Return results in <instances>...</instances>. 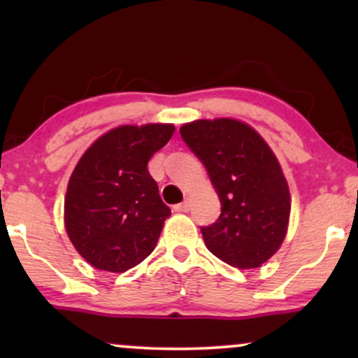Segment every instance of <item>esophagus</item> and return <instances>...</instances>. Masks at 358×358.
Listing matches in <instances>:
<instances>
[{"label": "esophagus", "mask_w": 358, "mask_h": 358, "mask_svg": "<svg viewBox=\"0 0 358 358\" xmlns=\"http://www.w3.org/2000/svg\"><path fill=\"white\" fill-rule=\"evenodd\" d=\"M174 210H176V212H184V213L189 212V210H190V200L185 199L184 202L174 205Z\"/></svg>", "instance_id": "esophagus-1"}]
</instances>
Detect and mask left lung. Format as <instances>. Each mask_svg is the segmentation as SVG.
Wrapping results in <instances>:
<instances>
[{
    "instance_id": "8db88e82",
    "label": "left lung",
    "mask_w": 358,
    "mask_h": 358,
    "mask_svg": "<svg viewBox=\"0 0 358 358\" xmlns=\"http://www.w3.org/2000/svg\"><path fill=\"white\" fill-rule=\"evenodd\" d=\"M179 131L222 202L217 222L200 228L205 246L233 267L262 266L282 246L292 207L275 155L252 127L234 119L195 120Z\"/></svg>"
}]
</instances>
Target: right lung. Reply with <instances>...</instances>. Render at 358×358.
<instances>
[{
    "label": "right lung",
    "mask_w": 358,
    "mask_h": 358,
    "mask_svg": "<svg viewBox=\"0 0 358 358\" xmlns=\"http://www.w3.org/2000/svg\"><path fill=\"white\" fill-rule=\"evenodd\" d=\"M174 130L171 124L120 125L78 161L65 195V228L92 267L125 272L153 252L171 210L146 164Z\"/></svg>",
    "instance_id": "add662e5"
}]
</instances>
